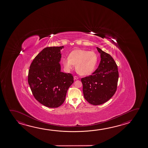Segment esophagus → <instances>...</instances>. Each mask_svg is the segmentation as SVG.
Here are the masks:
<instances>
[{
    "instance_id": "obj_1",
    "label": "esophagus",
    "mask_w": 148,
    "mask_h": 148,
    "mask_svg": "<svg viewBox=\"0 0 148 148\" xmlns=\"http://www.w3.org/2000/svg\"><path fill=\"white\" fill-rule=\"evenodd\" d=\"M74 79H75V80H77V79H78V77L76 76H74Z\"/></svg>"
}]
</instances>
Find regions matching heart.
I'll use <instances>...</instances> for the list:
<instances>
[{"mask_svg": "<svg viewBox=\"0 0 148 148\" xmlns=\"http://www.w3.org/2000/svg\"><path fill=\"white\" fill-rule=\"evenodd\" d=\"M98 57L93 51L83 49H76L70 53L69 57L63 59V64L66 70L72 69L76 65V70L81 75H90L96 68Z\"/></svg>", "mask_w": 148, "mask_h": 148, "instance_id": "obj_1", "label": "heart"}]
</instances>
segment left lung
I'll return each mask as SVG.
<instances>
[{
  "label": "left lung",
  "instance_id": "8db88e82",
  "mask_svg": "<svg viewBox=\"0 0 148 148\" xmlns=\"http://www.w3.org/2000/svg\"><path fill=\"white\" fill-rule=\"evenodd\" d=\"M100 53L98 68L91 75L81 79L84 98L89 103L97 106L106 102L116 91L119 71L111 55L97 47Z\"/></svg>",
  "mask_w": 148,
  "mask_h": 148
}]
</instances>
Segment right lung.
I'll list each match as a JSON object with an SVG mask.
<instances>
[{"label":"right lung","mask_w":148,"mask_h":148,"mask_svg":"<svg viewBox=\"0 0 148 148\" xmlns=\"http://www.w3.org/2000/svg\"><path fill=\"white\" fill-rule=\"evenodd\" d=\"M63 46L46 47L29 66L28 83L36 100L45 106L58 108L64 102L73 75L61 72L60 50Z\"/></svg>","instance_id":"1"}]
</instances>
